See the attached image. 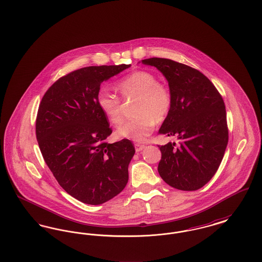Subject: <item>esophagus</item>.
<instances>
[{
  "mask_svg": "<svg viewBox=\"0 0 262 262\" xmlns=\"http://www.w3.org/2000/svg\"><path fill=\"white\" fill-rule=\"evenodd\" d=\"M135 147H136V151H137V152H140L141 150H143L145 148V145H141V144L137 143V144L135 145Z\"/></svg>",
  "mask_w": 262,
  "mask_h": 262,
  "instance_id": "34e87169",
  "label": "esophagus"
}]
</instances>
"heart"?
<instances>
[{"mask_svg":"<svg viewBox=\"0 0 262 262\" xmlns=\"http://www.w3.org/2000/svg\"><path fill=\"white\" fill-rule=\"evenodd\" d=\"M117 88L125 100L136 99L132 120L116 130V137L135 142H144L153 133L156 122H163L171 112L173 96L170 88L158 82L156 75L146 71H137L122 78ZM97 106L113 125L123 121L124 104L117 95L106 90L97 95Z\"/></svg>","mask_w":262,"mask_h":262,"instance_id":"obj_1","label":"heart"}]
</instances>
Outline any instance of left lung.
<instances>
[{
	"label": "left lung",
	"instance_id": "obj_1",
	"mask_svg": "<svg viewBox=\"0 0 262 262\" xmlns=\"http://www.w3.org/2000/svg\"><path fill=\"white\" fill-rule=\"evenodd\" d=\"M141 62L161 72L173 96L159 134L178 137L180 145L159 146V174L177 189L196 190L217 172L228 144L223 98L205 75L187 64L162 58Z\"/></svg>",
	"mask_w": 262,
	"mask_h": 262
}]
</instances>
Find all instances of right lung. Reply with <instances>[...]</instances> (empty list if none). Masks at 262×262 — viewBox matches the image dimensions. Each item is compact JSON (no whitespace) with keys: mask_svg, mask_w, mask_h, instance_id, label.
Masks as SVG:
<instances>
[{"mask_svg":"<svg viewBox=\"0 0 262 262\" xmlns=\"http://www.w3.org/2000/svg\"><path fill=\"white\" fill-rule=\"evenodd\" d=\"M130 64L86 67L58 79L41 100L36 138L59 185L73 198L99 205L118 195L128 181L135 155L130 140L107 143L112 134L97 106L100 85Z\"/></svg>","mask_w":262,"mask_h":262,"instance_id":"obj_1","label":"right lung"}]
</instances>
